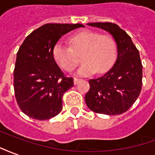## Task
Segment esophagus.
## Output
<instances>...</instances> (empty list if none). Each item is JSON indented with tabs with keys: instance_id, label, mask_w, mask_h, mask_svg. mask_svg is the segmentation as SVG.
<instances>
[{
	"instance_id": "34e87169",
	"label": "esophagus",
	"mask_w": 155,
	"mask_h": 155,
	"mask_svg": "<svg viewBox=\"0 0 155 155\" xmlns=\"http://www.w3.org/2000/svg\"><path fill=\"white\" fill-rule=\"evenodd\" d=\"M80 80H81V79L78 78H73V83L76 85V84H78V82Z\"/></svg>"
}]
</instances>
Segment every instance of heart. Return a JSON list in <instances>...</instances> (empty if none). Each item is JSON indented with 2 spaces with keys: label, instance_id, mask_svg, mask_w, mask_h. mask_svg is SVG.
I'll return each instance as SVG.
<instances>
[{
  "label": "heart",
  "instance_id": "1",
  "mask_svg": "<svg viewBox=\"0 0 155 155\" xmlns=\"http://www.w3.org/2000/svg\"><path fill=\"white\" fill-rule=\"evenodd\" d=\"M69 46L58 43L53 49V56L60 68L73 71L80 62L83 64L78 73L82 76L97 72L106 73L113 66L117 58V45L112 36L101 35L91 30H82L70 37Z\"/></svg>",
  "mask_w": 155,
  "mask_h": 155
}]
</instances>
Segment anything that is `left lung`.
<instances>
[{
	"label": "left lung",
	"mask_w": 155,
	"mask_h": 155,
	"mask_svg": "<svg viewBox=\"0 0 155 155\" xmlns=\"http://www.w3.org/2000/svg\"><path fill=\"white\" fill-rule=\"evenodd\" d=\"M113 36L117 45V59L103 76L90 79L85 101L90 110L98 114L120 115L130 108L142 87V64L140 53L131 38L117 25L109 22L88 23Z\"/></svg>",
	"instance_id": "8db88e82"
}]
</instances>
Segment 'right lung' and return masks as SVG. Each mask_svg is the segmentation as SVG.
<instances>
[{"mask_svg": "<svg viewBox=\"0 0 155 155\" xmlns=\"http://www.w3.org/2000/svg\"><path fill=\"white\" fill-rule=\"evenodd\" d=\"M81 24H46L27 36L18 50L14 90L18 106L33 119L45 120L60 113L64 92L73 86L58 66L53 49L58 39Z\"/></svg>", "mask_w": 155, "mask_h": 155, "instance_id": "1", "label": "right lung"}]
</instances>
